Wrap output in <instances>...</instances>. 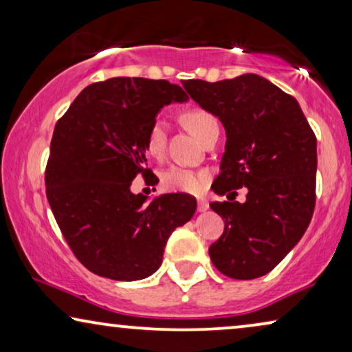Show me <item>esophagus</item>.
I'll return each instance as SVG.
<instances>
[{
	"instance_id": "obj_1",
	"label": "esophagus",
	"mask_w": 352,
	"mask_h": 352,
	"mask_svg": "<svg viewBox=\"0 0 352 352\" xmlns=\"http://www.w3.org/2000/svg\"><path fill=\"white\" fill-rule=\"evenodd\" d=\"M210 208L208 201H206L205 199H199V201H197V210L200 211V213H204V211H206Z\"/></svg>"
}]
</instances>
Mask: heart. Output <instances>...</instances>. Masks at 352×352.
<instances>
[{
  "mask_svg": "<svg viewBox=\"0 0 352 352\" xmlns=\"http://www.w3.org/2000/svg\"><path fill=\"white\" fill-rule=\"evenodd\" d=\"M182 122L187 129L199 138L200 141L211 128L216 126V120L211 113L200 109H192L182 115ZM166 144V124L162 120H153L146 133V152L153 158H160L165 152ZM206 182V175L200 171L189 170L182 166H170L163 171L162 184L166 190L171 192H186V194H200Z\"/></svg>",
  "mask_w": 352,
  "mask_h": 352,
  "instance_id": "1",
  "label": "heart"
}]
</instances>
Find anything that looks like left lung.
<instances>
[{
	"label": "left lung",
	"instance_id": "left-lung-1",
	"mask_svg": "<svg viewBox=\"0 0 352 352\" xmlns=\"http://www.w3.org/2000/svg\"><path fill=\"white\" fill-rule=\"evenodd\" d=\"M182 86L226 129V151L213 189L228 201L211 210L224 219V232L210 247L224 276L250 280L271 272L300 242L316 205L317 139L298 100L254 74ZM247 186L248 201L229 195Z\"/></svg>",
	"mask_w": 352,
	"mask_h": 352
}]
</instances>
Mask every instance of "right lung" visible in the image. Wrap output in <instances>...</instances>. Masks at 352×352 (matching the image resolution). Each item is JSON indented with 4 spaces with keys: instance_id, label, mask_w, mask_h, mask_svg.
Segmentation results:
<instances>
[{
    "instance_id": "add662e5",
    "label": "right lung",
    "mask_w": 352,
    "mask_h": 352,
    "mask_svg": "<svg viewBox=\"0 0 352 352\" xmlns=\"http://www.w3.org/2000/svg\"><path fill=\"white\" fill-rule=\"evenodd\" d=\"M189 96L166 80L118 76L81 91L56 123L46 195L80 263L112 280H141L160 267L173 230L190 221L187 194H133L147 176L146 133L157 113Z\"/></svg>"
}]
</instances>
